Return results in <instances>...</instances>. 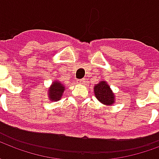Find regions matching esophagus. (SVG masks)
Instances as JSON below:
<instances>
[{"label":"esophagus","mask_w":159,"mask_h":159,"mask_svg":"<svg viewBox=\"0 0 159 159\" xmlns=\"http://www.w3.org/2000/svg\"><path fill=\"white\" fill-rule=\"evenodd\" d=\"M76 82H77V83H79V84H83V83L85 82V80H84V79H79V80H77Z\"/></svg>","instance_id":"34e87169"}]
</instances>
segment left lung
Listing matches in <instances>:
<instances>
[{
	"instance_id": "obj_1",
	"label": "left lung",
	"mask_w": 159,
	"mask_h": 159,
	"mask_svg": "<svg viewBox=\"0 0 159 159\" xmlns=\"http://www.w3.org/2000/svg\"><path fill=\"white\" fill-rule=\"evenodd\" d=\"M93 93L97 100L106 106H111L116 102V96L113 91L106 81H100L93 87Z\"/></svg>"
}]
</instances>
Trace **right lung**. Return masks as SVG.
<instances>
[{"mask_svg":"<svg viewBox=\"0 0 159 159\" xmlns=\"http://www.w3.org/2000/svg\"><path fill=\"white\" fill-rule=\"evenodd\" d=\"M66 87L59 82V80H54L50 85L48 90V96L50 101H59L64 94Z\"/></svg>","mask_w":159,"mask_h":159,"instance_id":"right-lung-1","label":"right lung"}]
</instances>
